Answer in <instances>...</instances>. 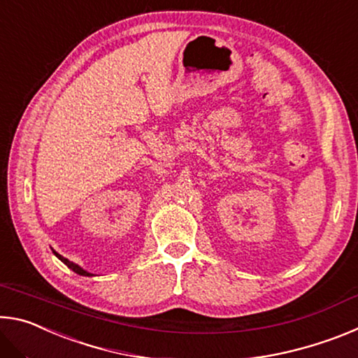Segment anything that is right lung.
Listing matches in <instances>:
<instances>
[{
	"label": "right lung",
	"mask_w": 358,
	"mask_h": 358,
	"mask_svg": "<svg viewBox=\"0 0 358 358\" xmlns=\"http://www.w3.org/2000/svg\"><path fill=\"white\" fill-rule=\"evenodd\" d=\"M52 251H53V250H52ZM53 254H55V256H57V257H58L59 260H62V262H63L64 265H68V266H69V268H71L72 271H76V273H77V275H80V276H94L93 273H90V271H87V270H83L80 265H77V264H74V262H71V260H69V259H66V257H63V256H62V254H58L57 251H53Z\"/></svg>",
	"instance_id": "1"
}]
</instances>
